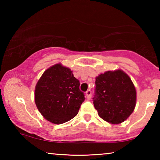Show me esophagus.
Listing matches in <instances>:
<instances>
[{"mask_svg": "<svg viewBox=\"0 0 160 160\" xmlns=\"http://www.w3.org/2000/svg\"><path fill=\"white\" fill-rule=\"evenodd\" d=\"M86 96H87V98H88V99H91L92 97V92L90 90H88V91L86 92Z\"/></svg>", "mask_w": 160, "mask_h": 160, "instance_id": "obj_1", "label": "esophagus"}]
</instances>
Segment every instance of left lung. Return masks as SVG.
<instances>
[{"label": "left lung", "instance_id": "1", "mask_svg": "<svg viewBox=\"0 0 160 160\" xmlns=\"http://www.w3.org/2000/svg\"><path fill=\"white\" fill-rule=\"evenodd\" d=\"M93 97L99 116L107 122L118 124L129 117L136 102V91L127 74L121 70L107 71L96 78Z\"/></svg>", "mask_w": 160, "mask_h": 160}]
</instances>
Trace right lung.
<instances>
[{
  "instance_id": "add662e5",
  "label": "right lung",
  "mask_w": 160,
  "mask_h": 160,
  "mask_svg": "<svg viewBox=\"0 0 160 160\" xmlns=\"http://www.w3.org/2000/svg\"><path fill=\"white\" fill-rule=\"evenodd\" d=\"M80 81L68 68L61 64L50 67L43 73L35 88V104L50 122L61 124L78 114L85 101Z\"/></svg>"
}]
</instances>
